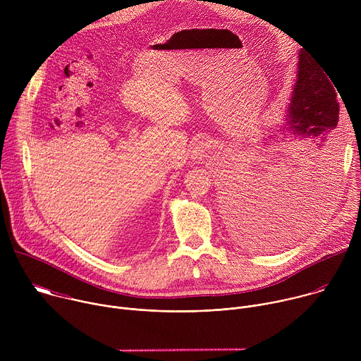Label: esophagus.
I'll return each mask as SVG.
<instances>
[{"label":"esophagus","instance_id":"obj_1","mask_svg":"<svg viewBox=\"0 0 361 361\" xmlns=\"http://www.w3.org/2000/svg\"><path fill=\"white\" fill-rule=\"evenodd\" d=\"M209 151V144L207 142H198L192 147L191 149V159L192 160H201L205 157V154Z\"/></svg>","mask_w":361,"mask_h":361}]
</instances>
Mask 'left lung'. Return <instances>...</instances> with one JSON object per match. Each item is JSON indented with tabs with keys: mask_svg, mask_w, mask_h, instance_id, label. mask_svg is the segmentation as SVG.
Returning <instances> with one entry per match:
<instances>
[{
	"mask_svg": "<svg viewBox=\"0 0 361 361\" xmlns=\"http://www.w3.org/2000/svg\"><path fill=\"white\" fill-rule=\"evenodd\" d=\"M329 78L322 66L316 63L310 54L305 53V49L300 51L297 80L290 97L291 101L287 110L286 123V130L294 137L304 140L320 138L336 128L338 123V102ZM262 198H264L262 194L254 195V200L251 195L247 198H237V202L233 204V219L235 226L240 228L241 235H244L245 241L251 247H276L280 237L274 233L273 226L263 220L266 217H262L260 213H255L259 212L255 205L259 207ZM298 216L300 214L297 219L291 217V220L294 219V221H290L291 226H301V220L304 223L305 217L301 216L298 219Z\"/></svg>",
	"mask_w": 361,
	"mask_h": 361,
	"instance_id": "1",
	"label": "left lung"
}]
</instances>
